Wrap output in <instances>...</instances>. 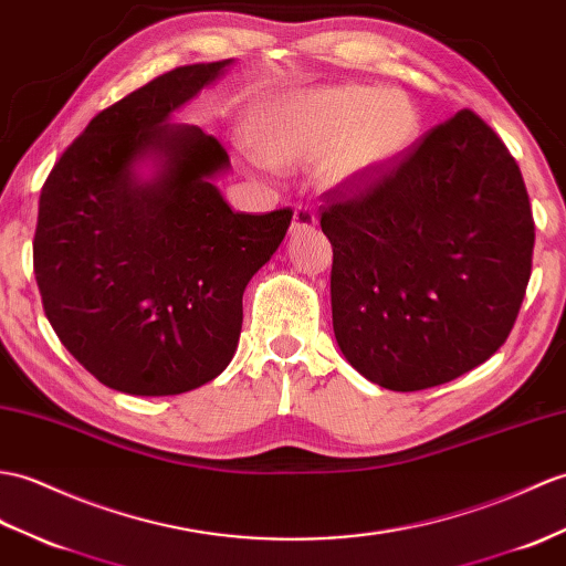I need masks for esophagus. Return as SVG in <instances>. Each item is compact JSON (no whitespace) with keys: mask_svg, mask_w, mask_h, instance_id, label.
<instances>
[{"mask_svg":"<svg viewBox=\"0 0 566 566\" xmlns=\"http://www.w3.org/2000/svg\"><path fill=\"white\" fill-rule=\"evenodd\" d=\"M315 223H318V219H315V214L308 207H296L294 219H292V233L311 231V229H315Z\"/></svg>","mask_w":566,"mask_h":566,"instance_id":"obj_1","label":"esophagus"}]
</instances>
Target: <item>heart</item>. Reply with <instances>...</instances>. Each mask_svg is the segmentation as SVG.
<instances>
[{"label":"heart","instance_id":"1","mask_svg":"<svg viewBox=\"0 0 566 566\" xmlns=\"http://www.w3.org/2000/svg\"><path fill=\"white\" fill-rule=\"evenodd\" d=\"M419 117L398 91L343 84L274 98L248 115V139L268 166L321 159L327 186H354L384 174L412 147Z\"/></svg>","mask_w":566,"mask_h":566}]
</instances>
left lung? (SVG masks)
<instances>
[{
	"label": "left lung",
	"instance_id": "8db88e82",
	"mask_svg": "<svg viewBox=\"0 0 566 566\" xmlns=\"http://www.w3.org/2000/svg\"><path fill=\"white\" fill-rule=\"evenodd\" d=\"M327 200L333 331L364 378L424 390L506 343L535 227L514 156L475 113L431 129L374 188Z\"/></svg>",
	"mask_w": 566,
	"mask_h": 566
}]
</instances>
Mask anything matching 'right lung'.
Masks as SVG:
<instances>
[{"label": "right lung", "instance_id": "1", "mask_svg": "<svg viewBox=\"0 0 566 566\" xmlns=\"http://www.w3.org/2000/svg\"><path fill=\"white\" fill-rule=\"evenodd\" d=\"M233 62L178 67L98 113L38 202L33 270L52 331L127 396H178L227 369L245 286L292 221V209L233 212L217 188L229 154L174 123Z\"/></svg>", "mask_w": 566, "mask_h": 566}]
</instances>
